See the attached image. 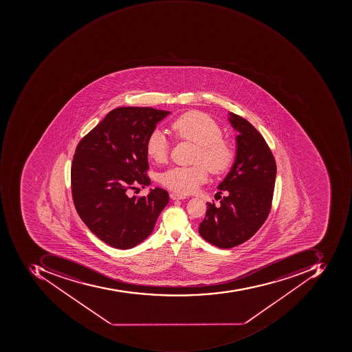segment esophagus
I'll list each match as a JSON object with an SVG mask.
<instances>
[{
	"instance_id": "1",
	"label": "esophagus",
	"mask_w": 352,
	"mask_h": 352,
	"mask_svg": "<svg viewBox=\"0 0 352 352\" xmlns=\"http://www.w3.org/2000/svg\"><path fill=\"white\" fill-rule=\"evenodd\" d=\"M170 198L173 200H185L187 198L186 195H179V193L173 192L170 193Z\"/></svg>"
}]
</instances>
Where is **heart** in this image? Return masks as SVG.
Returning <instances> with one entry per match:
<instances>
[{"instance_id": "obj_1", "label": "heart", "mask_w": 352, "mask_h": 352, "mask_svg": "<svg viewBox=\"0 0 352 352\" xmlns=\"http://www.w3.org/2000/svg\"><path fill=\"white\" fill-rule=\"evenodd\" d=\"M170 131L177 140L195 144L193 163L189 167H173L162 175L164 186L175 192L189 195L205 183L208 170L214 175H224L234 161V148L222 138L218 122L206 113L188 111L171 122ZM170 143L162 130L154 129L146 140V153L155 163L163 164L169 154Z\"/></svg>"}]
</instances>
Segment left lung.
Returning a JSON list of instances; mask_svg holds the SVG:
<instances>
[{"label":"left lung","instance_id":"left-lung-1","mask_svg":"<svg viewBox=\"0 0 352 352\" xmlns=\"http://www.w3.org/2000/svg\"><path fill=\"white\" fill-rule=\"evenodd\" d=\"M230 122L238 132L237 155L218 186L228 195L220 206L207 202L199 226L201 237L220 248L239 245L261 228L271 210L276 179L275 159L263 136L239 115L230 113Z\"/></svg>","mask_w":352,"mask_h":352}]
</instances>
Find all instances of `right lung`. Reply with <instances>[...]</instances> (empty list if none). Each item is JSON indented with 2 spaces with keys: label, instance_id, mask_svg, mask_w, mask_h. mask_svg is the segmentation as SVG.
I'll return each instance as SVG.
<instances>
[{
  "label": "right lung",
  "instance_id": "add662e5",
  "mask_svg": "<svg viewBox=\"0 0 352 352\" xmlns=\"http://www.w3.org/2000/svg\"><path fill=\"white\" fill-rule=\"evenodd\" d=\"M169 113L149 107L114 109L75 150L74 205L89 230L112 248L128 250L143 242L169 202L162 188L151 189L147 197L129 195L151 182L146 140Z\"/></svg>",
  "mask_w": 352,
  "mask_h": 352
}]
</instances>
